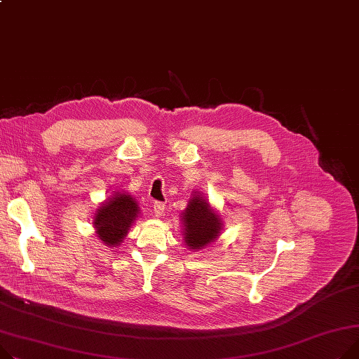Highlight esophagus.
<instances>
[{
    "instance_id": "esophagus-1",
    "label": "esophagus",
    "mask_w": 359,
    "mask_h": 359,
    "mask_svg": "<svg viewBox=\"0 0 359 359\" xmlns=\"http://www.w3.org/2000/svg\"><path fill=\"white\" fill-rule=\"evenodd\" d=\"M153 208H154V215H156V217H157V218H161L163 213H164V203H161V202H154Z\"/></svg>"
}]
</instances>
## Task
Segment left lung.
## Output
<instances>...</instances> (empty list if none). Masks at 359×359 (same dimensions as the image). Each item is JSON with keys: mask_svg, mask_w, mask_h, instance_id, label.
<instances>
[{"mask_svg": "<svg viewBox=\"0 0 359 359\" xmlns=\"http://www.w3.org/2000/svg\"><path fill=\"white\" fill-rule=\"evenodd\" d=\"M183 241L190 251H201L218 240L224 222L218 210H215L206 198L199 192H194L182 212Z\"/></svg>", "mask_w": 359, "mask_h": 359, "instance_id": "8db88e82", "label": "left lung"}]
</instances>
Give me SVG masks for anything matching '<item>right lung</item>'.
Instances as JSON below:
<instances>
[{"mask_svg":"<svg viewBox=\"0 0 359 359\" xmlns=\"http://www.w3.org/2000/svg\"><path fill=\"white\" fill-rule=\"evenodd\" d=\"M140 213L137 199L128 192L116 190L95 210V233L105 247H119Z\"/></svg>","mask_w":359,"mask_h":359,"instance_id":"obj_1","label":"right lung"}]
</instances>
